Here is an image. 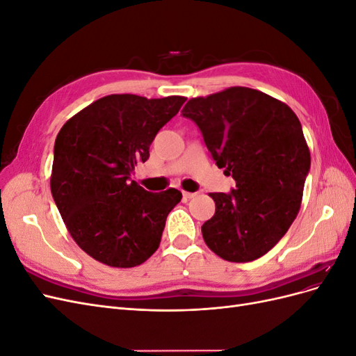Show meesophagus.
I'll return each instance as SVG.
<instances>
[{"mask_svg":"<svg viewBox=\"0 0 356 356\" xmlns=\"http://www.w3.org/2000/svg\"><path fill=\"white\" fill-rule=\"evenodd\" d=\"M197 195V193H190V191H182V196H184V199H193Z\"/></svg>","mask_w":356,"mask_h":356,"instance_id":"esophagus-1","label":"esophagus"}]
</instances>
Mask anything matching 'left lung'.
I'll return each instance as SVG.
<instances>
[{
    "label": "left lung",
    "instance_id": "left-lung-1",
    "mask_svg": "<svg viewBox=\"0 0 356 356\" xmlns=\"http://www.w3.org/2000/svg\"><path fill=\"white\" fill-rule=\"evenodd\" d=\"M181 114L196 123L218 168L236 188L209 193L215 213L204 243L233 263L252 261L282 239L296 220L310 153L294 111L250 88L190 99Z\"/></svg>",
    "mask_w": 356,
    "mask_h": 356
}]
</instances>
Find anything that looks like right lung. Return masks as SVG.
<instances>
[{"instance_id":"obj_1","label":"right lung","mask_w":356,"mask_h":356,"mask_svg":"<svg viewBox=\"0 0 356 356\" xmlns=\"http://www.w3.org/2000/svg\"><path fill=\"white\" fill-rule=\"evenodd\" d=\"M186 102L110 95L71 117L53 149L51 196L72 239L111 267L143 264L159 248L169 212L182 195L152 193L132 174L147 161L157 132Z\"/></svg>"}]
</instances>
